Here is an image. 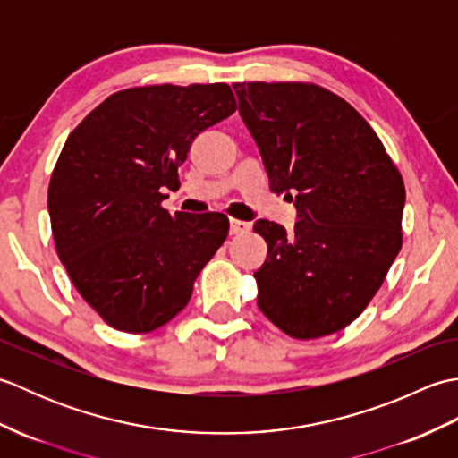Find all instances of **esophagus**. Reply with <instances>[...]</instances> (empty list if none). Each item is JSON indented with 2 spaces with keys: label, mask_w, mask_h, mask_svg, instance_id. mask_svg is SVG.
<instances>
[{
  "label": "esophagus",
  "mask_w": 458,
  "mask_h": 458,
  "mask_svg": "<svg viewBox=\"0 0 458 458\" xmlns=\"http://www.w3.org/2000/svg\"><path fill=\"white\" fill-rule=\"evenodd\" d=\"M250 232V222L230 218V234L232 236H244Z\"/></svg>",
  "instance_id": "34e87169"
}]
</instances>
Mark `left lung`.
I'll return each instance as SVG.
<instances>
[{
  "instance_id": "8db88e82",
  "label": "left lung",
  "mask_w": 458,
  "mask_h": 458,
  "mask_svg": "<svg viewBox=\"0 0 458 458\" xmlns=\"http://www.w3.org/2000/svg\"><path fill=\"white\" fill-rule=\"evenodd\" d=\"M240 115L269 177L293 200L291 234L258 220L267 258L258 307L285 335H333L362 313L402 250L405 187L376 131L340 96L309 82H238Z\"/></svg>"
}]
</instances>
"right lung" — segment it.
Returning <instances> with one entry per match:
<instances>
[{
	"instance_id": "add662e5",
	"label": "right lung",
	"mask_w": 458,
	"mask_h": 458,
	"mask_svg": "<svg viewBox=\"0 0 458 458\" xmlns=\"http://www.w3.org/2000/svg\"><path fill=\"white\" fill-rule=\"evenodd\" d=\"M234 112L224 82L140 86L108 96L68 135L47 194L53 238L110 327L141 335L169 323L226 240L224 214H169L161 202L194 138Z\"/></svg>"
}]
</instances>
